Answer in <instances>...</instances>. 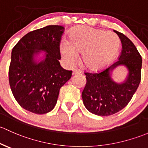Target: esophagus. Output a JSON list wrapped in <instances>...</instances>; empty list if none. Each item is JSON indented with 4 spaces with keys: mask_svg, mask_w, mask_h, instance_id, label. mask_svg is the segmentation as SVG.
Returning <instances> with one entry per match:
<instances>
[{
    "mask_svg": "<svg viewBox=\"0 0 148 148\" xmlns=\"http://www.w3.org/2000/svg\"><path fill=\"white\" fill-rule=\"evenodd\" d=\"M80 73V70L78 69H74L73 71V75H77Z\"/></svg>",
    "mask_w": 148,
    "mask_h": 148,
    "instance_id": "esophagus-1",
    "label": "esophagus"
}]
</instances>
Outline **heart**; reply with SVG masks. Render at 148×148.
I'll return each mask as SVG.
<instances>
[{"label": "heart", "mask_w": 148, "mask_h": 148, "mask_svg": "<svg viewBox=\"0 0 148 148\" xmlns=\"http://www.w3.org/2000/svg\"><path fill=\"white\" fill-rule=\"evenodd\" d=\"M120 45V39L115 33L80 25L71 30L69 40L60 41L59 48L65 63L72 65L77 54L82 53L85 66L91 71H98L115 58Z\"/></svg>", "instance_id": "1"}]
</instances>
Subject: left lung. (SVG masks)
<instances>
[{
	"label": "left lung",
	"mask_w": 148,
	"mask_h": 148,
	"mask_svg": "<svg viewBox=\"0 0 148 148\" xmlns=\"http://www.w3.org/2000/svg\"><path fill=\"white\" fill-rule=\"evenodd\" d=\"M122 42L118 60L110 67L95 73L85 72L87 83L82 92L85 108L100 116L113 115L123 109L136 92L141 80L142 57L132 42L122 33L114 30ZM124 64L129 71L125 83L118 84L110 77L109 71Z\"/></svg>",
	"instance_id": "1"
}]
</instances>
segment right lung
<instances>
[{"mask_svg": "<svg viewBox=\"0 0 148 148\" xmlns=\"http://www.w3.org/2000/svg\"><path fill=\"white\" fill-rule=\"evenodd\" d=\"M65 28L48 25L29 32L13 47L9 66V84L18 104L36 114L49 112L57 103L60 89L72 76L60 66V45ZM40 49L48 53L45 61L33 60Z\"/></svg>", "mask_w": 148, "mask_h": 148, "instance_id": "obj_1", "label": "right lung"}]
</instances>
